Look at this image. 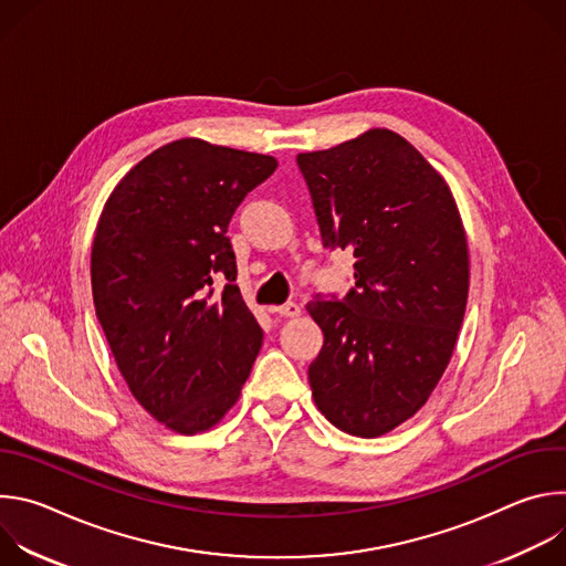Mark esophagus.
Segmentation results:
<instances>
[{
  "instance_id": "1",
  "label": "esophagus",
  "mask_w": 566,
  "mask_h": 566,
  "mask_svg": "<svg viewBox=\"0 0 566 566\" xmlns=\"http://www.w3.org/2000/svg\"><path fill=\"white\" fill-rule=\"evenodd\" d=\"M273 313L284 315V317H297L302 311H300V306H297L295 302H286V304H282V306H275Z\"/></svg>"
}]
</instances>
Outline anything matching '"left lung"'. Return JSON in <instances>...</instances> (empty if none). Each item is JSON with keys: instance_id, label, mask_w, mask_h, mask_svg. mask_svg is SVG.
Here are the masks:
<instances>
[{"instance_id": "obj_1", "label": "left lung", "mask_w": 566, "mask_h": 566, "mask_svg": "<svg viewBox=\"0 0 566 566\" xmlns=\"http://www.w3.org/2000/svg\"><path fill=\"white\" fill-rule=\"evenodd\" d=\"M322 244L354 249L356 289L313 297L325 334L308 367L315 408L376 439L412 419L439 385L463 322L470 260L446 179L391 129L300 151Z\"/></svg>"}]
</instances>
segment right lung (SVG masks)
I'll list each match as a JSON object with an SVG mask.
<instances>
[{
    "label": "right lung",
    "instance_id": "right-lung-1",
    "mask_svg": "<svg viewBox=\"0 0 566 566\" xmlns=\"http://www.w3.org/2000/svg\"><path fill=\"white\" fill-rule=\"evenodd\" d=\"M277 158L179 138L112 190L92 247L96 315L138 406L177 434L214 428L239 400L264 332L226 237ZM224 291L211 297L217 276Z\"/></svg>",
    "mask_w": 566,
    "mask_h": 566
}]
</instances>
